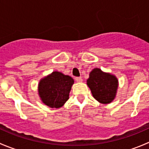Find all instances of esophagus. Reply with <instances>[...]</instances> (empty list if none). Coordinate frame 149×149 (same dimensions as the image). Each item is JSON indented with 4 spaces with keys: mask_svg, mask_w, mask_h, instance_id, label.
I'll return each instance as SVG.
<instances>
[{
    "mask_svg": "<svg viewBox=\"0 0 149 149\" xmlns=\"http://www.w3.org/2000/svg\"><path fill=\"white\" fill-rule=\"evenodd\" d=\"M75 79H76V81L78 82V83L82 82V81H83V79H81V77H76V78H75Z\"/></svg>",
    "mask_w": 149,
    "mask_h": 149,
    "instance_id": "34e87169",
    "label": "esophagus"
}]
</instances>
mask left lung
Segmentation results:
<instances>
[{
    "instance_id": "1",
    "label": "left lung",
    "mask_w": 149,
    "mask_h": 149,
    "mask_svg": "<svg viewBox=\"0 0 149 149\" xmlns=\"http://www.w3.org/2000/svg\"><path fill=\"white\" fill-rule=\"evenodd\" d=\"M86 84L96 100L103 104H107L116 97L119 83L115 75L95 68L90 72Z\"/></svg>"
}]
</instances>
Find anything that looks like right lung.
<instances>
[{"mask_svg":"<svg viewBox=\"0 0 149 149\" xmlns=\"http://www.w3.org/2000/svg\"><path fill=\"white\" fill-rule=\"evenodd\" d=\"M74 80L59 71H53L40 79L38 94L41 101L51 108H60L69 99Z\"/></svg>","mask_w":149,"mask_h":149,"instance_id":"obj_1","label":"right lung"}]
</instances>
